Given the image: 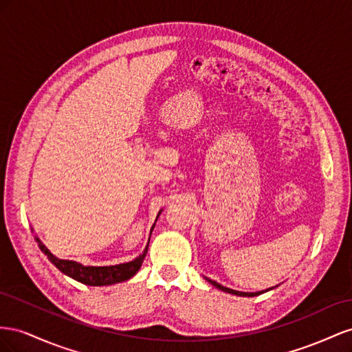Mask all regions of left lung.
<instances>
[{"label":"left lung","mask_w":352,"mask_h":352,"mask_svg":"<svg viewBox=\"0 0 352 352\" xmlns=\"http://www.w3.org/2000/svg\"><path fill=\"white\" fill-rule=\"evenodd\" d=\"M205 280H206V282H209L210 285H212V286H215L217 289L223 290V292L232 294V295H236V296H248V298L258 296V295H261V294H265V292H268V290H273V289L277 287V286H274V287H270V289H265V290H259V292H239V290H233V289H230V287H226V286H223V285L217 283L215 280H210V278H208V277H205Z\"/></svg>","instance_id":"left-lung-1"}]
</instances>
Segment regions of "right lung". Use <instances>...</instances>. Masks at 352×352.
Segmentation results:
<instances>
[{"label":"right lung","instance_id":"right-lung-1","mask_svg":"<svg viewBox=\"0 0 352 352\" xmlns=\"http://www.w3.org/2000/svg\"><path fill=\"white\" fill-rule=\"evenodd\" d=\"M160 212H162V209L159 210V214L155 219V224H156ZM155 224L152 226V228H150V234H152V232H153ZM35 240H36L39 249L43 250V252L47 255V258L52 261V263L60 271H62L63 274L76 280V282H79V283L87 285V286H110L115 283L125 282V280H129L131 277H134L138 273V270L142 268V264H143V261L147 254V249H148V243H147L143 250V254H140L135 259L129 261V263L116 264V265L93 267V265H82V264L76 263V261L60 259L50 252V250L45 248V245L41 242V240H39L38 236H35ZM148 242H150V239H148Z\"/></svg>","mask_w":352,"mask_h":352}]
</instances>
